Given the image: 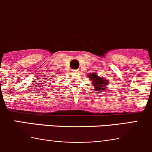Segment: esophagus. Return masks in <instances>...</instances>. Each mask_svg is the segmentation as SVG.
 <instances>
[{
    "label": "esophagus",
    "mask_w": 152,
    "mask_h": 152,
    "mask_svg": "<svg viewBox=\"0 0 152 152\" xmlns=\"http://www.w3.org/2000/svg\"><path fill=\"white\" fill-rule=\"evenodd\" d=\"M74 72H79L78 70H74Z\"/></svg>",
    "instance_id": "34e87169"
}]
</instances>
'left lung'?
<instances>
[{"instance_id": "obj_1", "label": "left lung", "mask_w": 152, "mask_h": 152, "mask_svg": "<svg viewBox=\"0 0 152 152\" xmlns=\"http://www.w3.org/2000/svg\"><path fill=\"white\" fill-rule=\"evenodd\" d=\"M87 76L89 79L92 81V85L94 86V88L96 91L102 92L104 89L107 88V85L109 84L107 79L100 77L94 73H91Z\"/></svg>"}]
</instances>
